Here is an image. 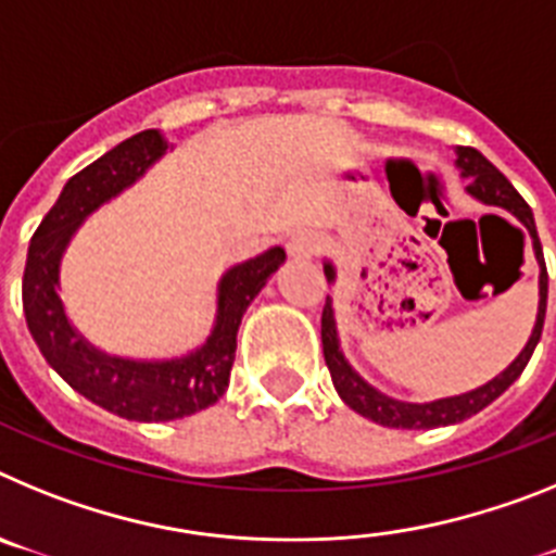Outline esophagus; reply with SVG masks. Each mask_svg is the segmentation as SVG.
Listing matches in <instances>:
<instances>
[{
  "label": "esophagus",
  "mask_w": 556,
  "mask_h": 556,
  "mask_svg": "<svg viewBox=\"0 0 556 556\" xmlns=\"http://www.w3.org/2000/svg\"><path fill=\"white\" fill-rule=\"evenodd\" d=\"M287 253L292 258H312V255H317V236L312 230H298V233L289 236Z\"/></svg>",
  "instance_id": "34e87169"
}]
</instances>
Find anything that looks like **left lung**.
I'll return each mask as SVG.
<instances>
[{
    "label": "left lung",
    "mask_w": 556,
    "mask_h": 556,
    "mask_svg": "<svg viewBox=\"0 0 556 556\" xmlns=\"http://www.w3.org/2000/svg\"><path fill=\"white\" fill-rule=\"evenodd\" d=\"M456 166L462 169L465 178H470L468 191L473 198H479L481 203L498 205V208H507L509 214L527 225L529 233H532L534 242V255H538L540 264V312L538 323H534V331L529 337L527 348L520 351V356L515 358L507 370L495 376L490 384L479 387L473 392H465V395L456 397H443V401H434V404H401V401H392V397L381 395V392L372 390L370 384H365L356 372L351 370V365L345 362V356L339 353L337 342V328H333V308L331 301H326L323 306V353H326V365L328 372H331V381L337 387L339 397L351 406L353 412L365 415L367 420H376L381 426H392V429H437V426H448L459 424L465 417L476 415L484 406H490L495 397L504 390H509L515 378L523 372V367L529 365L534 348L540 342V333H543V320H546V298H548V273L546 262H543V248H540L538 228H534V217L529 203L518 194L513 184H509L493 164H490L479 150L473 147H459V159H456ZM326 278L333 281V267L326 264Z\"/></svg>",
    "instance_id": "left-lung-1"
}]
</instances>
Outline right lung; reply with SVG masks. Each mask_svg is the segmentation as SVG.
<instances>
[{
    "label": "right lung",
    "mask_w": 556,
    "mask_h": 556,
    "mask_svg": "<svg viewBox=\"0 0 556 556\" xmlns=\"http://www.w3.org/2000/svg\"><path fill=\"white\" fill-rule=\"evenodd\" d=\"M166 141L159 130H141L108 150L102 159L68 178L61 198L29 239L27 264L22 278V306L27 328L38 351L72 390L94 401L102 409L127 420H178L217 404L228 390L230 367L236 356V331L269 275L287 258L281 248L230 269L219 283V314L211 339L186 358L175 362H125L102 356L77 337L63 314L58 298V264L68 236L86 214L130 186L141 172L161 159Z\"/></svg>",
    "instance_id": "1"
}]
</instances>
